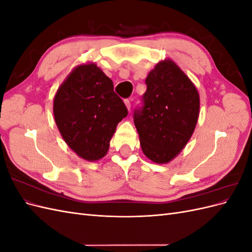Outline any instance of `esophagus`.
<instances>
[{
  "instance_id": "34e87169",
  "label": "esophagus",
  "mask_w": 252,
  "mask_h": 252,
  "mask_svg": "<svg viewBox=\"0 0 252 252\" xmlns=\"http://www.w3.org/2000/svg\"><path fill=\"white\" fill-rule=\"evenodd\" d=\"M124 103L126 105V107L128 110H130L131 108V103H130V100H128V98H126V100H124Z\"/></svg>"
}]
</instances>
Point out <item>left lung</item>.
I'll use <instances>...</instances> for the list:
<instances>
[{
  "label": "left lung",
  "mask_w": 252,
  "mask_h": 252,
  "mask_svg": "<svg viewBox=\"0 0 252 252\" xmlns=\"http://www.w3.org/2000/svg\"><path fill=\"white\" fill-rule=\"evenodd\" d=\"M142 106L133 111L141 147L151 161L168 163L191 138L200 96L192 82L172 61L159 62L146 79Z\"/></svg>",
  "instance_id": "8db88e82"
}]
</instances>
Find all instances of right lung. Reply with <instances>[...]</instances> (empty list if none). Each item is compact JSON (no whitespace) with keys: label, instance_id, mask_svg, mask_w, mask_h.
Here are the masks:
<instances>
[{"label":"right lung","instance_id":"add662e5","mask_svg":"<svg viewBox=\"0 0 252 252\" xmlns=\"http://www.w3.org/2000/svg\"><path fill=\"white\" fill-rule=\"evenodd\" d=\"M53 114L64 141L87 161L107 154L117 125L128 110L112 81L94 64L78 66L58 89Z\"/></svg>","mask_w":252,"mask_h":252}]
</instances>
